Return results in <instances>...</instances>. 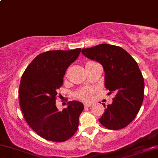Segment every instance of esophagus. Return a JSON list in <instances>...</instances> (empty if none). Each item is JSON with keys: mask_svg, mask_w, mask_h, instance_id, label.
<instances>
[{"mask_svg": "<svg viewBox=\"0 0 158 158\" xmlns=\"http://www.w3.org/2000/svg\"><path fill=\"white\" fill-rule=\"evenodd\" d=\"M91 106H92V103H85L84 104L85 108H89V107H90Z\"/></svg>", "mask_w": 158, "mask_h": 158, "instance_id": "esophagus-1", "label": "esophagus"}]
</instances>
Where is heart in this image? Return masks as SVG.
Listing matches in <instances>:
<instances>
[{
	"mask_svg": "<svg viewBox=\"0 0 158 158\" xmlns=\"http://www.w3.org/2000/svg\"><path fill=\"white\" fill-rule=\"evenodd\" d=\"M95 92H96V90L93 87H85V88L80 89L79 90L76 91L75 97L79 100L88 102L92 100Z\"/></svg>",
	"mask_w": 158,
	"mask_h": 158,
	"instance_id": "1",
	"label": "heart"
}]
</instances>
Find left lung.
Wrapping results in <instances>:
<instances>
[{
    "label": "left lung",
    "instance_id": "1",
    "mask_svg": "<svg viewBox=\"0 0 158 158\" xmlns=\"http://www.w3.org/2000/svg\"><path fill=\"white\" fill-rule=\"evenodd\" d=\"M81 52L102 64L105 86L109 94H116L99 121L108 129L124 128L136 117L144 97V81L137 62L123 48L112 44H100Z\"/></svg>",
    "mask_w": 158,
    "mask_h": 158
}]
</instances>
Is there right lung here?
Instances as JSON below:
<instances>
[{"label":"right lung","mask_w":158,"mask_h":158,"mask_svg":"<svg viewBox=\"0 0 158 158\" xmlns=\"http://www.w3.org/2000/svg\"><path fill=\"white\" fill-rule=\"evenodd\" d=\"M81 48L50 50L40 54L27 67L21 77L19 102L27 123L39 135L48 141L63 142L78 128L83 105L68 102L59 111L56 106L58 90L63 85L68 67L78 57Z\"/></svg>","instance_id":"obj_1"}]
</instances>
